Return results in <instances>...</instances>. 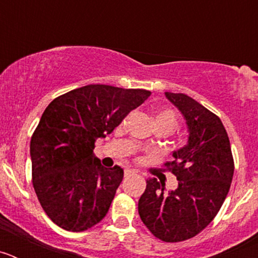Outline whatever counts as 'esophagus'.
<instances>
[{
  "instance_id": "34e87169",
  "label": "esophagus",
  "mask_w": 258,
  "mask_h": 258,
  "mask_svg": "<svg viewBox=\"0 0 258 258\" xmlns=\"http://www.w3.org/2000/svg\"><path fill=\"white\" fill-rule=\"evenodd\" d=\"M134 174H136V172H134V170L126 169L124 172V177H125V178H127V177H132V175H134Z\"/></svg>"
}]
</instances>
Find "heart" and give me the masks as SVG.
I'll list each match as a JSON object with an SVG mask.
<instances>
[{
	"label": "heart",
	"mask_w": 258,
	"mask_h": 258,
	"mask_svg": "<svg viewBox=\"0 0 258 258\" xmlns=\"http://www.w3.org/2000/svg\"><path fill=\"white\" fill-rule=\"evenodd\" d=\"M155 122L165 125V126L169 127L170 131H174L177 124H178V120H177V115L173 109L161 108L155 113Z\"/></svg>",
	"instance_id": "obj_1"
}]
</instances>
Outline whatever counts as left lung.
<instances>
[{"label":"left lung","instance_id":"8db88e82","mask_svg":"<svg viewBox=\"0 0 258 258\" xmlns=\"http://www.w3.org/2000/svg\"><path fill=\"white\" fill-rule=\"evenodd\" d=\"M187 120L188 143L164 166L178 179L169 194L156 178L146 181L138 213L155 238L178 243L194 238L217 216L234 175L226 129L216 113L186 94L165 93Z\"/></svg>","mask_w":258,"mask_h":258}]
</instances>
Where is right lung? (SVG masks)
I'll use <instances>...</instances> for the list:
<instances>
[{
  "instance_id": "1",
  "label": "right lung",
  "mask_w": 258,
  "mask_h": 258,
  "mask_svg": "<svg viewBox=\"0 0 258 258\" xmlns=\"http://www.w3.org/2000/svg\"><path fill=\"white\" fill-rule=\"evenodd\" d=\"M151 95L145 89L86 85L56 97L31 138L32 183L47 217L61 229H92L108 212L124 177L94 156L98 138Z\"/></svg>"
}]
</instances>
